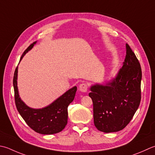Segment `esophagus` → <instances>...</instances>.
I'll return each mask as SVG.
<instances>
[{
	"label": "esophagus",
	"mask_w": 155,
	"mask_h": 155,
	"mask_svg": "<svg viewBox=\"0 0 155 155\" xmlns=\"http://www.w3.org/2000/svg\"><path fill=\"white\" fill-rule=\"evenodd\" d=\"M87 84L86 83H82L79 85V91L81 92L86 93L87 91Z\"/></svg>",
	"instance_id": "1"
}]
</instances>
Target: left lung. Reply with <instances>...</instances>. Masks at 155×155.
Listing matches in <instances>:
<instances>
[{
	"label": "left lung",
	"instance_id": "left-lung-1",
	"mask_svg": "<svg viewBox=\"0 0 155 155\" xmlns=\"http://www.w3.org/2000/svg\"><path fill=\"white\" fill-rule=\"evenodd\" d=\"M126 55L115 77L90 87L94 124L105 133L122 130L132 119L141 99L140 64L128 44Z\"/></svg>",
	"mask_w": 155,
	"mask_h": 155
}]
</instances>
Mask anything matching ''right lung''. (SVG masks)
<instances>
[{"mask_svg":"<svg viewBox=\"0 0 155 155\" xmlns=\"http://www.w3.org/2000/svg\"><path fill=\"white\" fill-rule=\"evenodd\" d=\"M37 41L33 42L24 51L23 56L31 50ZM18 66L15 71L13 87L15 104L21 116L30 128L41 134H54L61 132L68 122V107L73 101L77 87L74 86L44 107L35 109L26 105L21 99L17 87Z\"/></svg>","mask_w":155,"mask_h":155,"instance_id":"1","label":"right lung"}]
</instances>
